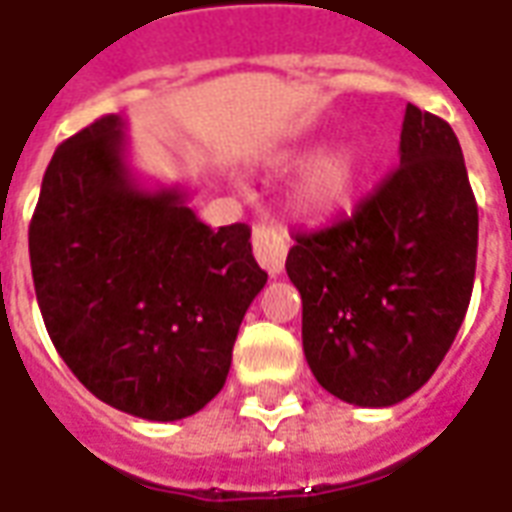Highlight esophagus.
<instances>
[{"instance_id":"obj_1","label":"esophagus","mask_w":512,"mask_h":512,"mask_svg":"<svg viewBox=\"0 0 512 512\" xmlns=\"http://www.w3.org/2000/svg\"><path fill=\"white\" fill-rule=\"evenodd\" d=\"M253 256L270 275H278L286 262V237L281 228L262 223L253 228Z\"/></svg>"}]
</instances>
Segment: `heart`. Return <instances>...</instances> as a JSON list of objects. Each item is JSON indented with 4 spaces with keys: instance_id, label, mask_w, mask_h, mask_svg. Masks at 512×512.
I'll return each mask as SVG.
<instances>
[{
    "instance_id": "obj_1",
    "label": "heart",
    "mask_w": 512,
    "mask_h": 512,
    "mask_svg": "<svg viewBox=\"0 0 512 512\" xmlns=\"http://www.w3.org/2000/svg\"><path fill=\"white\" fill-rule=\"evenodd\" d=\"M369 168V151L361 143H344L320 157L297 187V204L311 215H333L350 206Z\"/></svg>"
}]
</instances>
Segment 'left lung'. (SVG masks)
Masks as SVG:
<instances>
[{
  "label": "left lung",
  "instance_id": "obj_1",
  "mask_svg": "<svg viewBox=\"0 0 512 512\" xmlns=\"http://www.w3.org/2000/svg\"><path fill=\"white\" fill-rule=\"evenodd\" d=\"M477 267V201L452 126L408 104L400 168L355 215L295 234L303 353L322 389L361 408L419 391L455 342Z\"/></svg>",
  "mask_w": 512,
  "mask_h": 512
}]
</instances>
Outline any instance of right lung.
<instances>
[{
  "instance_id": "right-lung-1",
  "label": "right lung",
  "mask_w": 512,
  "mask_h": 512,
  "mask_svg": "<svg viewBox=\"0 0 512 512\" xmlns=\"http://www.w3.org/2000/svg\"><path fill=\"white\" fill-rule=\"evenodd\" d=\"M104 115L54 151L30 223L35 295L57 353L101 402L176 422L223 389L267 284L245 223L217 231L187 190H148Z\"/></svg>"
}]
</instances>
